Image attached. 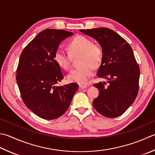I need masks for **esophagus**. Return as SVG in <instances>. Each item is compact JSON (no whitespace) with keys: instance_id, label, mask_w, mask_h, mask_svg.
Listing matches in <instances>:
<instances>
[{"instance_id":"1","label":"esophagus","mask_w":155,"mask_h":155,"mask_svg":"<svg viewBox=\"0 0 155 155\" xmlns=\"http://www.w3.org/2000/svg\"><path fill=\"white\" fill-rule=\"evenodd\" d=\"M86 87H87L86 86H81V85H80V86H79V90H81L85 89V88H86Z\"/></svg>"}]
</instances>
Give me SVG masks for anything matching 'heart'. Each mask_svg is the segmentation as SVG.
Returning a JSON list of instances; mask_svg holds the SVG:
<instances>
[{
  "instance_id": "1",
  "label": "heart",
  "mask_w": 155,
  "mask_h": 155,
  "mask_svg": "<svg viewBox=\"0 0 155 155\" xmlns=\"http://www.w3.org/2000/svg\"><path fill=\"white\" fill-rule=\"evenodd\" d=\"M68 49L69 53L61 50L55 51V62L61 68L68 70L71 68L72 58L80 54V67L71 71L68 75V80L80 84H87L93 75V68L97 69L101 65L103 59V48L98 44L93 43L88 38L78 36L68 43Z\"/></svg>"
}]
</instances>
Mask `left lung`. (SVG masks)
<instances>
[{
    "mask_svg": "<svg viewBox=\"0 0 155 155\" xmlns=\"http://www.w3.org/2000/svg\"><path fill=\"white\" fill-rule=\"evenodd\" d=\"M92 37L103 48V59L97 76L107 80L94 84L99 90L93 106L99 113L108 118L121 115L132 104L139 90L140 68L128 42L115 31L107 28L80 30Z\"/></svg>",
    "mask_w": 155,
    "mask_h": 155,
    "instance_id": "left-lung-1",
    "label": "left lung"
}]
</instances>
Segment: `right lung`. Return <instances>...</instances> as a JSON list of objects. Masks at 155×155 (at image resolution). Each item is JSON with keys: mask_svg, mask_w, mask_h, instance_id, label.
<instances>
[{"mask_svg": "<svg viewBox=\"0 0 155 155\" xmlns=\"http://www.w3.org/2000/svg\"><path fill=\"white\" fill-rule=\"evenodd\" d=\"M71 32L46 29L23 49L17 69V82L22 100L28 109L44 119H57L68 109L78 84H56L63 79L54 59L59 44Z\"/></svg>", "mask_w": 155, "mask_h": 155, "instance_id": "obj_1", "label": "right lung"}]
</instances>
